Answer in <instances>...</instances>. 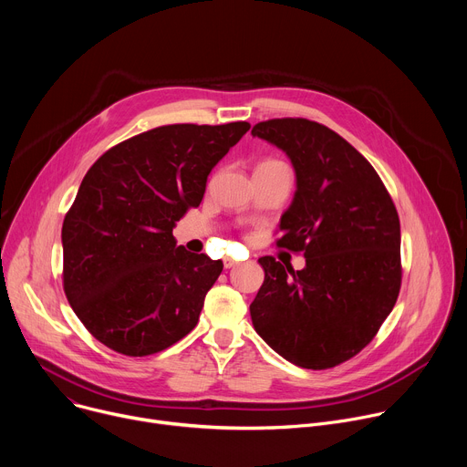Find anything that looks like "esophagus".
<instances>
[{
  "mask_svg": "<svg viewBox=\"0 0 467 467\" xmlns=\"http://www.w3.org/2000/svg\"><path fill=\"white\" fill-rule=\"evenodd\" d=\"M223 264H225V268H234V265H238L240 262H236V260H233V258H225Z\"/></svg>",
  "mask_w": 467,
  "mask_h": 467,
  "instance_id": "obj_1",
  "label": "esophagus"
}]
</instances>
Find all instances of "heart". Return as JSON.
<instances>
[{"label":"heart","instance_id":"heart-1","mask_svg":"<svg viewBox=\"0 0 467 467\" xmlns=\"http://www.w3.org/2000/svg\"><path fill=\"white\" fill-rule=\"evenodd\" d=\"M275 166H285V164L279 162V161H274V159H268V161H264V162L258 164V168H275Z\"/></svg>","mask_w":467,"mask_h":467}]
</instances>
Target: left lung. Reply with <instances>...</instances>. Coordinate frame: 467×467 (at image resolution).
Returning <instances> with one entry per match:
<instances>
[{
    "instance_id": "8db88e82",
    "label": "left lung",
    "mask_w": 467,
    "mask_h": 467,
    "mask_svg": "<svg viewBox=\"0 0 467 467\" xmlns=\"http://www.w3.org/2000/svg\"><path fill=\"white\" fill-rule=\"evenodd\" d=\"M253 137L283 150L297 190L281 218L279 247L303 253L294 270L258 258L264 283L251 303L260 338L306 369L360 353L401 288V225L373 166L332 129L305 118L260 121Z\"/></svg>"
}]
</instances>
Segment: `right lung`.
I'll return each instance as SVG.
<instances>
[{
  "instance_id": "1",
  "label": "right lung",
  "mask_w": 467,
  "mask_h": 467,
  "mask_svg": "<svg viewBox=\"0 0 467 467\" xmlns=\"http://www.w3.org/2000/svg\"><path fill=\"white\" fill-rule=\"evenodd\" d=\"M249 127L162 125L110 148L87 171L62 223V285L109 349L155 355L197 325L223 262L177 247L173 227L199 207L209 173Z\"/></svg>"
}]
</instances>
